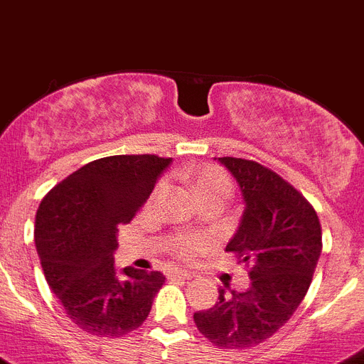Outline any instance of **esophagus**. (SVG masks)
Instances as JSON below:
<instances>
[{"instance_id": "esophagus-1", "label": "esophagus", "mask_w": 364, "mask_h": 364, "mask_svg": "<svg viewBox=\"0 0 364 364\" xmlns=\"http://www.w3.org/2000/svg\"><path fill=\"white\" fill-rule=\"evenodd\" d=\"M166 276L179 277V279H190V277H192V272L183 270V268H170V270L166 272Z\"/></svg>"}]
</instances>
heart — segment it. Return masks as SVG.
<instances>
[{"label": "heart", "instance_id": "1", "mask_svg": "<svg viewBox=\"0 0 364 364\" xmlns=\"http://www.w3.org/2000/svg\"><path fill=\"white\" fill-rule=\"evenodd\" d=\"M165 188V181H161L156 188V192H161ZM230 179L228 176L223 172L219 166L214 165H208V166H203L201 170H198L194 176V190L198 198L201 196H208V194H223L227 196L230 194ZM206 245V241L199 235L194 234H186L181 235L178 239V243H176V254L181 255V257H188V255H194L198 254L199 250H203Z\"/></svg>", "mask_w": 364, "mask_h": 364}]
</instances>
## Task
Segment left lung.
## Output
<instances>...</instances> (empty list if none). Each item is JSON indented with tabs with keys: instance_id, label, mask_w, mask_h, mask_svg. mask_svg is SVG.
<instances>
[{
	"instance_id": "1",
	"label": "left lung",
	"mask_w": 364,
	"mask_h": 364,
	"mask_svg": "<svg viewBox=\"0 0 364 364\" xmlns=\"http://www.w3.org/2000/svg\"><path fill=\"white\" fill-rule=\"evenodd\" d=\"M245 201L225 250L250 277L247 292L219 288L218 303L194 314L199 332L221 348H248L272 337L304 299L319 261L321 223L314 206L274 170L241 158H218Z\"/></svg>"
}]
</instances>
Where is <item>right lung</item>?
<instances>
[{
  "label": "right lung",
  "mask_w": 364,
  "mask_h": 364,
  "mask_svg": "<svg viewBox=\"0 0 364 364\" xmlns=\"http://www.w3.org/2000/svg\"><path fill=\"white\" fill-rule=\"evenodd\" d=\"M170 158L109 156L54 186L36 214L34 239L45 279L85 332L121 337L149 317L161 272L114 267L117 227L132 221Z\"/></svg>",
  "instance_id": "right-lung-1"
}]
</instances>
